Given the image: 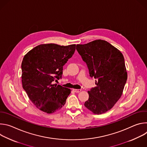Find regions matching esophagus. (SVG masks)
Listing matches in <instances>:
<instances>
[{
	"mask_svg": "<svg viewBox=\"0 0 147 147\" xmlns=\"http://www.w3.org/2000/svg\"><path fill=\"white\" fill-rule=\"evenodd\" d=\"M73 91L75 92H76V93H78V92H81V90H78V89H73Z\"/></svg>",
	"mask_w": 147,
	"mask_h": 147,
	"instance_id": "34e87169",
	"label": "esophagus"
}]
</instances>
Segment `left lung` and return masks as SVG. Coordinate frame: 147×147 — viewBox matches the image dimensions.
Wrapping results in <instances>:
<instances>
[{
    "instance_id": "obj_1",
    "label": "left lung",
    "mask_w": 147,
    "mask_h": 147,
    "mask_svg": "<svg viewBox=\"0 0 147 147\" xmlns=\"http://www.w3.org/2000/svg\"><path fill=\"white\" fill-rule=\"evenodd\" d=\"M88 66L90 76L96 79V86L88 91L84 106L94 114L111 109L120 98L127 79L123 54L107 41L97 39L76 46Z\"/></svg>"
}]
</instances>
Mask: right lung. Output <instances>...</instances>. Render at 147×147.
I'll return each instance as SVG.
<instances>
[{
	"instance_id": "add662e5",
	"label": "right lung",
	"mask_w": 147,
	"mask_h": 147,
	"mask_svg": "<svg viewBox=\"0 0 147 147\" xmlns=\"http://www.w3.org/2000/svg\"><path fill=\"white\" fill-rule=\"evenodd\" d=\"M75 50L76 44H40L24 56L22 63L23 88L40 111L53 113L65 105L71 90L53 83L61 78L63 67Z\"/></svg>"
}]
</instances>
